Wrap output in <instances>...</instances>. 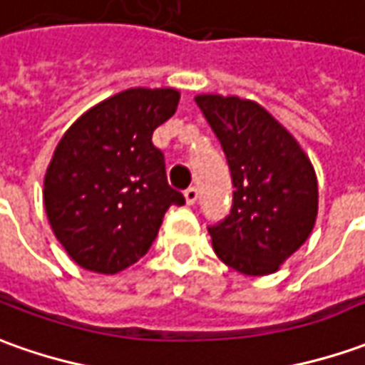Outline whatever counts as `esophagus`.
<instances>
[{
  "label": "esophagus",
  "instance_id": "esophagus-1",
  "mask_svg": "<svg viewBox=\"0 0 365 365\" xmlns=\"http://www.w3.org/2000/svg\"><path fill=\"white\" fill-rule=\"evenodd\" d=\"M183 195H185V202H187V205H193V203L197 202V195H200V193H197V187H187V190H185V192H183Z\"/></svg>",
  "mask_w": 365,
  "mask_h": 365
}]
</instances>
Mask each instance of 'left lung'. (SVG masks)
I'll use <instances>...</instances> for the list:
<instances>
[{
	"instance_id": "8db88e82",
	"label": "left lung",
	"mask_w": 365,
	"mask_h": 365,
	"mask_svg": "<svg viewBox=\"0 0 365 365\" xmlns=\"http://www.w3.org/2000/svg\"><path fill=\"white\" fill-rule=\"evenodd\" d=\"M195 103L222 143L235 187L230 215L207 227L215 255L245 276L274 274L316 224L314 165L259 103L214 93Z\"/></svg>"
}]
</instances>
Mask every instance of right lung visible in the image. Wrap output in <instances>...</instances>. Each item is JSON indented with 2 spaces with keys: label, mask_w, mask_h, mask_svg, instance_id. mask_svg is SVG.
I'll use <instances>...</instances> for the list:
<instances>
[{
  "label": "right lung",
  "mask_w": 365,
  "mask_h": 365,
  "mask_svg": "<svg viewBox=\"0 0 365 365\" xmlns=\"http://www.w3.org/2000/svg\"><path fill=\"white\" fill-rule=\"evenodd\" d=\"M180 91L131 88L93 106L69 128L43 180L46 214L69 257L118 274L148 254L170 205L163 153L151 135L178 110Z\"/></svg>",
  "instance_id": "1"
}]
</instances>
